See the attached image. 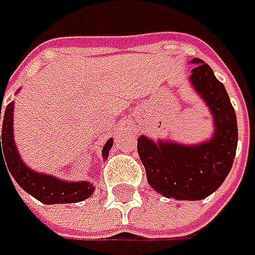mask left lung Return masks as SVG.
Segmentation results:
<instances>
[{
    "label": "left lung",
    "mask_w": 255,
    "mask_h": 255,
    "mask_svg": "<svg viewBox=\"0 0 255 255\" xmlns=\"http://www.w3.org/2000/svg\"><path fill=\"white\" fill-rule=\"evenodd\" d=\"M189 83L213 118L212 137L195 145L175 140L137 139V152L149 186L177 201H198L212 195L227 178L238 148V119L224 84L213 69L192 59Z\"/></svg>",
    "instance_id": "obj_1"
}]
</instances>
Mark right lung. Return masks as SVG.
Segmentation results:
<instances>
[{"instance_id": "add662e5", "label": "right lung", "mask_w": 255, "mask_h": 255, "mask_svg": "<svg viewBox=\"0 0 255 255\" xmlns=\"http://www.w3.org/2000/svg\"><path fill=\"white\" fill-rule=\"evenodd\" d=\"M13 110V101L5 107V110H1L0 107V119L2 118V133L0 136V166L1 163H4L7 172H10L14 181L27 193H30L43 204H71L87 199L95 192L94 183L66 181L49 174L37 172L31 169L21 158V154L14 143ZM112 146L113 139L110 137L103 148V160L109 158V151Z\"/></svg>"}]
</instances>
